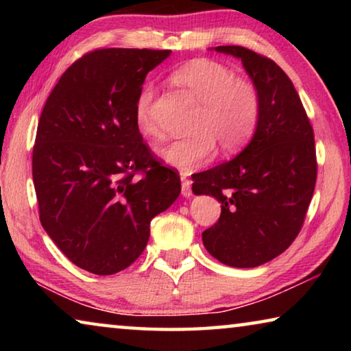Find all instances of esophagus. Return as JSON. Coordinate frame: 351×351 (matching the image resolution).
I'll return each instance as SVG.
<instances>
[{
  "label": "esophagus",
  "mask_w": 351,
  "mask_h": 351,
  "mask_svg": "<svg viewBox=\"0 0 351 351\" xmlns=\"http://www.w3.org/2000/svg\"><path fill=\"white\" fill-rule=\"evenodd\" d=\"M190 184H192V182L187 180L186 175L181 173V193H182V197H186V198L192 197V187H190Z\"/></svg>",
  "instance_id": "34e87169"
}]
</instances>
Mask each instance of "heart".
Listing matches in <instances>:
<instances>
[{"mask_svg":"<svg viewBox=\"0 0 351 351\" xmlns=\"http://www.w3.org/2000/svg\"><path fill=\"white\" fill-rule=\"evenodd\" d=\"M175 85L187 90L198 100L192 132L158 150L165 164L182 171H192L212 156L215 144L223 153H235L252 138L260 116V96L254 83L239 79L232 69L207 58H197L171 74ZM154 86L147 83L134 102V121L139 132L156 136L152 114Z\"/></svg>","mask_w":351,"mask_h":351,"instance_id":"1","label":"heart"}]
</instances>
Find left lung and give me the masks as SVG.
<instances>
[{"mask_svg": "<svg viewBox=\"0 0 351 351\" xmlns=\"http://www.w3.org/2000/svg\"><path fill=\"white\" fill-rule=\"evenodd\" d=\"M212 49L241 60L258 91L260 116L249 144L195 175L192 190L221 203L219 219L203 232L207 252L232 268H255L287 251L304 224L317 175L313 127L274 62L243 46Z\"/></svg>", "mask_w": 351, "mask_h": 351, "instance_id": "left-lung-1", "label": "left lung"}]
</instances>
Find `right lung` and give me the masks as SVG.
Returning a JSON list of instances; mask_svg holds the SVG:
<instances>
[{
	"mask_svg": "<svg viewBox=\"0 0 351 351\" xmlns=\"http://www.w3.org/2000/svg\"><path fill=\"white\" fill-rule=\"evenodd\" d=\"M170 54L93 51L64 71L41 111L32 154L40 221L93 274L128 268L152 219L180 197V176L153 158L134 121L142 83Z\"/></svg>",
	"mask_w": 351,
	"mask_h": 351,
	"instance_id": "1",
	"label": "right lung"
}]
</instances>
